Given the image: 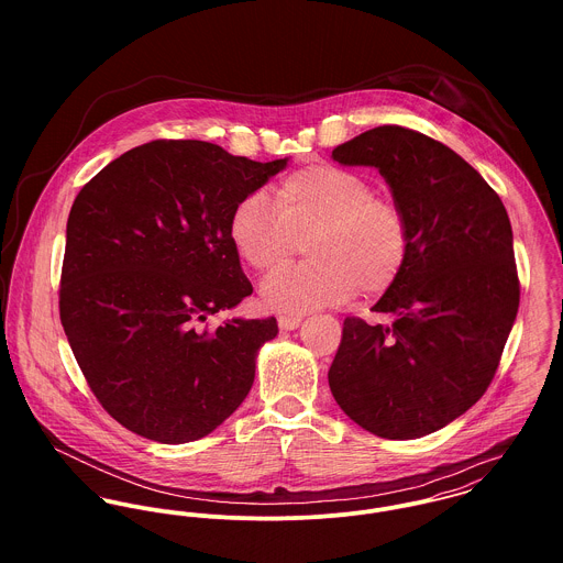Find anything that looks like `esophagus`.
Masks as SVG:
<instances>
[{"instance_id": "34e87169", "label": "esophagus", "mask_w": 563, "mask_h": 563, "mask_svg": "<svg viewBox=\"0 0 563 563\" xmlns=\"http://www.w3.org/2000/svg\"><path fill=\"white\" fill-rule=\"evenodd\" d=\"M277 324L284 331H292V329H297L301 324V317H279Z\"/></svg>"}]
</instances>
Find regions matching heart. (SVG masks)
Segmentation results:
<instances>
[{"instance_id": "heart-1", "label": "heart", "mask_w": 563, "mask_h": 563, "mask_svg": "<svg viewBox=\"0 0 563 563\" xmlns=\"http://www.w3.org/2000/svg\"><path fill=\"white\" fill-rule=\"evenodd\" d=\"M275 206L246 195L232 208L228 236L242 262L268 275L284 268L306 241L308 262L271 277L262 301L279 314H306L351 299L386 295L411 251L409 219L375 184L338 164H308L273 190Z\"/></svg>"}]
</instances>
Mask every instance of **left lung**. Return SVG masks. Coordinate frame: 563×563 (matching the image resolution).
I'll return each mask as SVG.
<instances>
[{
  "instance_id": "1",
  "label": "left lung",
  "mask_w": 563,
  "mask_h": 563,
  "mask_svg": "<svg viewBox=\"0 0 563 563\" xmlns=\"http://www.w3.org/2000/svg\"><path fill=\"white\" fill-rule=\"evenodd\" d=\"M331 158L379 168L409 219L411 251L373 306L393 324L344 319L329 388L362 429L422 438L471 409L494 379L520 303L511 223L482 175L420 132L382 125Z\"/></svg>"
}]
</instances>
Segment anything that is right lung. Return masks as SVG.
Segmentation results:
<instances>
[{
    "label": "right lung",
    "mask_w": 563,
    "mask_h": 563,
    "mask_svg": "<svg viewBox=\"0 0 563 563\" xmlns=\"http://www.w3.org/2000/svg\"><path fill=\"white\" fill-rule=\"evenodd\" d=\"M288 158L255 162L203 141H152L78 192L60 321L101 407L162 444L214 431L244 401L277 321L208 319L253 292L228 221Z\"/></svg>",
    "instance_id": "obj_1"
}]
</instances>
